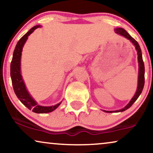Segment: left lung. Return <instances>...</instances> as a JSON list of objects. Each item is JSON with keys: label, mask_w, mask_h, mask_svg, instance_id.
<instances>
[{"label": "left lung", "mask_w": 153, "mask_h": 153, "mask_svg": "<svg viewBox=\"0 0 153 153\" xmlns=\"http://www.w3.org/2000/svg\"><path fill=\"white\" fill-rule=\"evenodd\" d=\"M114 30H115V32L117 33V34L120 35L121 36L125 37V38L129 39V40L133 44L134 46L135 47L136 50H137V55H138V62H139V76H138V85H137V91H136L134 95L133 96V97L131 98L129 103L127 104L124 108H121V109H119V110H116V111L102 110L103 111L106 112V113L123 112V111H124L127 110V108H129L134 103V102H136V100L138 99V97H139V95H141V92H142V91H143V86H144V83H145L144 82V81H145V76H144V74H145V67H144L143 58H142L141 50V48H140L139 43H138L132 37H131L130 35H129V33L123 28H115Z\"/></svg>", "instance_id": "1"}]
</instances>
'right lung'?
Segmentation results:
<instances>
[{
	"instance_id": "right-lung-1",
	"label": "right lung",
	"mask_w": 153,
	"mask_h": 153,
	"mask_svg": "<svg viewBox=\"0 0 153 153\" xmlns=\"http://www.w3.org/2000/svg\"><path fill=\"white\" fill-rule=\"evenodd\" d=\"M41 26L37 25L33 27L30 30H29L22 38H21L16 44L15 49H14L12 60L10 65V76L12 79V83L13 85L14 91L15 93L16 97L20 100L21 102L26 106L28 109L32 110L33 112L36 114H47V113L52 112L56 109L62 102L56 105L45 106L39 105L37 102L33 99L32 96L28 93L26 85L22 78V72H21V58H22V52L23 47L26 43L29 35L34 31L35 29L39 28Z\"/></svg>"
}]
</instances>
